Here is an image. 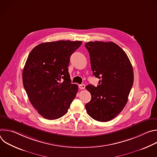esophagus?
Segmentation results:
<instances>
[{
	"mask_svg": "<svg viewBox=\"0 0 157 157\" xmlns=\"http://www.w3.org/2000/svg\"><path fill=\"white\" fill-rule=\"evenodd\" d=\"M79 88L80 89H84L85 88V85L84 84H79Z\"/></svg>",
	"mask_w": 157,
	"mask_h": 157,
	"instance_id": "1",
	"label": "esophagus"
}]
</instances>
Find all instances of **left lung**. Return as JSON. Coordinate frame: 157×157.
Instances as JSON below:
<instances>
[{
  "label": "left lung",
  "instance_id": "1",
  "mask_svg": "<svg viewBox=\"0 0 157 157\" xmlns=\"http://www.w3.org/2000/svg\"><path fill=\"white\" fill-rule=\"evenodd\" d=\"M97 87L86 88L91 100L85 105L89 116L99 122L115 118L125 106L133 83L131 63L125 52L113 42L89 41L85 44Z\"/></svg>",
  "mask_w": 157,
  "mask_h": 157
}]
</instances>
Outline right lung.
I'll return each mask as SVG.
<instances>
[{
  "label": "right lung",
  "mask_w": 157,
  "mask_h": 157,
  "mask_svg": "<svg viewBox=\"0 0 157 157\" xmlns=\"http://www.w3.org/2000/svg\"><path fill=\"white\" fill-rule=\"evenodd\" d=\"M81 44L70 40L42 43L30 53L22 80L31 104L43 117H61L75 98L78 86L71 83L68 66Z\"/></svg>",
  "instance_id": "1"
}]
</instances>
